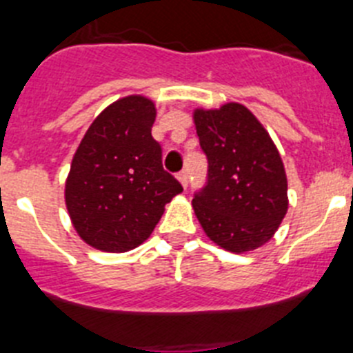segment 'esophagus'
I'll use <instances>...</instances> for the list:
<instances>
[{
  "label": "esophagus",
  "mask_w": 353,
  "mask_h": 353,
  "mask_svg": "<svg viewBox=\"0 0 353 353\" xmlns=\"http://www.w3.org/2000/svg\"><path fill=\"white\" fill-rule=\"evenodd\" d=\"M179 180L180 183L183 185V189H187V183H189V173H187V170H182L179 173Z\"/></svg>",
  "instance_id": "esophagus-1"
}]
</instances>
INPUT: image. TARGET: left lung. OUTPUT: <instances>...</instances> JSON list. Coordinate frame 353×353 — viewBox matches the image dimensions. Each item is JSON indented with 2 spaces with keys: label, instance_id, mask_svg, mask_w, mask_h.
Segmentation results:
<instances>
[{
  "label": "left lung",
  "instance_id": "obj_1",
  "mask_svg": "<svg viewBox=\"0 0 353 353\" xmlns=\"http://www.w3.org/2000/svg\"><path fill=\"white\" fill-rule=\"evenodd\" d=\"M207 183L192 207L205 233L226 251L245 252L272 239L288 210L283 161L269 132L242 104L194 111Z\"/></svg>",
  "mask_w": 353,
  "mask_h": 353
}]
</instances>
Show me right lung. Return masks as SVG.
<instances>
[{
    "mask_svg": "<svg viewBox=\"0 0 353 353\" xmlns=\"http://www.w3.org/2000/svg\"><path fill=\"white\" fill-rule=\"evenodd\" d=\"M154 121V102L141 95L120 99L93 120L72 159L65 201L76 232L95 249L138 248L164 205L183 191L162 168Z\"/></svg>",
    "mask_w": 353,
    "mask_h": 353,
    "instance_id": "obj_1",
    "label": "right lung"
}]
</instances>
